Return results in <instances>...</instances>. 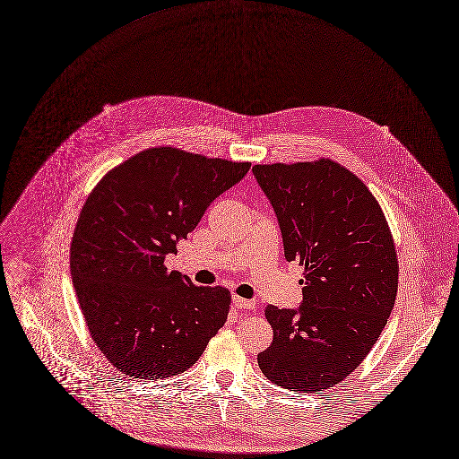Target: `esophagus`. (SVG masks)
<instances>
[{
  "instance_id": "esophagus-1",
  "label": "esophagus",
  "mask_w": 459,
  "mask_h": 459,
  "mask_svg": "<svg viewBox=\"0 0 459 459\" xmlns=\"http://www.w3.org/2000/svg\"><path fill=\"white\" fill-rule=\"evenodd\" d=\"M233 305L238 309H255L256 307L255 301H249V299H244V298H238V296L233 298Z\"/></svg>"
}]
</instances>
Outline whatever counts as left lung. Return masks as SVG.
Returning <instances> with one entry per match:
<instances>
[{"mask_svg": "<svg viewBox=\"0 0 459 459\" xmlns=\"http://www.w3.org/2000/svg\"><path fill=\"white\" fill-rule=\"evenodd\" d=\"M280 221L285 258L303 271L299 311L267 305L273 343L264 376L298 394L342 383L367 358L392 313L399 262L368 186L331 158L255 165Z\"/></svg>", "mask_w": 459, "mask_h": 459, "instance_id": "8db88e82", "label": "left lung"}]
</instances>
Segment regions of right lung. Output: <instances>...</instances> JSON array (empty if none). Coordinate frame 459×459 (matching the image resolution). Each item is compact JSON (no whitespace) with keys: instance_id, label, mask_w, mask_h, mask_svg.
<instances>
[{"instance_id":"1","label":"right lung","mask_w":459,"mask_h":459,"mask_svg":"<svg viewBox=\"0 0 459 459\" xmlns=\"http://www.w3.org/2000/svg\"><path fill=\"white\" fill-rule=\"evenodd\" d=\"M249 167L156 146L110 169L87 195L71 240V280L92 342L119 372L178 376L224 325L231 292L197 287L163 262Z\"/></svg>"}]
</instances>
